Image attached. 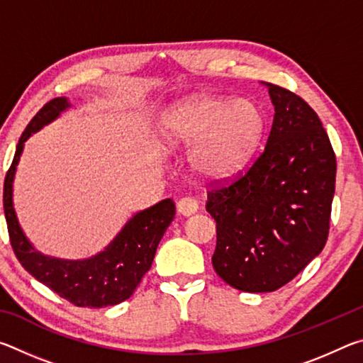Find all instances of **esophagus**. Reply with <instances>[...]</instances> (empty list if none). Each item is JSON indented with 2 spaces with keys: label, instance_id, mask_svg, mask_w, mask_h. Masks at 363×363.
Returning a JSON list of instances; mask_svg holds the SVG:
<instances>
[{
  "label": "esophagus",
  "instance_id": "obj_1",
  "mask_svg": "<svg viewBox=\"0 0 363 363\" xmlns=\"http://www.w3.org/2000/svg\"><path fill=\"white\" fill-rule=\"evenodd\" d=\"M177 211H179L182 216H190V214L196 213L199 210V203L194 196H182V199L177 201Z\"/></svg>",
  "mask_w": 363,
  "mask_h": 363
}]
</instances>
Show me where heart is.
Segmentation results:
<instances>
[{
    "mask_svg": "<svg viewBox=\"0 0 363 363\" xmlns=\"http://www.w3.org/2000/svg\"><path fill=\"white\" fill-rule=\"evenodd\" d=\"M264 113L251 99L201 96L176 107L163 121L169 147L193 145L190 163L210 179L235 174L259 144Z\"/></svg>",
    "mask_w": 363,
    "mask_h": 363,
    "instance_id": "heart-1",
    "label": "heart"
}]
</instances>
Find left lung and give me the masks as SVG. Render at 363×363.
Instances as JSON below:
<instances>
[{
  "label": "left lung",
  "instance_id": "left-lung-1",
  "mask_svg": "<svg viewBox=\"0 0 363 363\" xmlns=\"http://www.w3.org/2000/svg\"><path fill=\"white\" fill-rule=\"evenodd\" d=\"M275 107L264 150L233 179L213 181V267L248 293L275 291L320 255L328 238L336 157L318 115L298 94L269 83Z\"/></svg>",
  "mask_w": 363,
  "mask_h": 363
}]
</instances>
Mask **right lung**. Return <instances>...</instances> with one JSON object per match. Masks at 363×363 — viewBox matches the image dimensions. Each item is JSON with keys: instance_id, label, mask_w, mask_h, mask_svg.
<instances>
[{"instance_id": "1", "label": "right lung", "mask_w": 363, "mask_h": 363, "mask_svg": "<svg viewBox=\"0 0 363 363\" xmlns=\"http://www.w3.org/2000/svg\"><path fill=\"white\" fill-rule=\"evenodd\" d=\"M69 107L65 97L45 104L28 123L17 144L16 155L4 177L3 206L9 242L22 267L33 277L78 307L115 306L131 296L144 274L152 267L155 251L163 233L173 223L176 206L163 200L130 219L106 251L84 261H62L36 253L23 235L12 206V181L19 163L23 143L30 134L52 121Z\"/></svg>"}]
</instances>
